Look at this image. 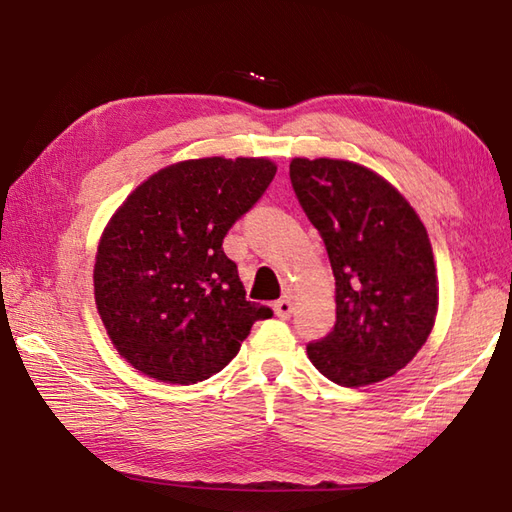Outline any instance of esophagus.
<instances>
[{"mask_svg": "<svg viewBox=\"0 0 512 512\" xmlns=\"http://www.w3.org/2000/svg\"><path fill=\"white\" fill-rule=\"evenodd\" d=\"M272 310H275V314L281 320H288L292 316V310H294L292 299H290V296H283V299H279L275 305H272Z\"/></svg>", "mask_w": 512, "mask_h": 512, "instance_id": "obj_1", "label": "esophagus"}]
</instances>
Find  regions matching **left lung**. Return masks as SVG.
<instances>
[{
	"label": "left lung",
	"instance_id": "obj_1",
	"mask_svg": "<svg viewBox=\"0 0 512 512\" xmlns=\"http://www.w3.org/2000/svg\"><path fill=\"white\" fill-rule=\"evenodd\" d=\"M290 181L336 277L334 331L307 344V355L338 386L384 382L412 362L436 323L438 277L419 213L353 161L296 157Z\"/></svg>",
	"mask_w": 512,
	"mask_h": 512
}]
</instances>
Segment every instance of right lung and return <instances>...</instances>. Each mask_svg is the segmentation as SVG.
<instances>
[{
  "mask_svg": "<svg viewBox=\"0 0 512 512\" xmlns=\"http://www.w3.org/2000/svg\"><path fill=\"white\" fill-rule=\"evenodd\" d=\"M277 163L205 157L137 185L106 224L93 266L102 325L122 358L165 384L220 373L259 318L222 240L266 192Z\"/></svg>",
  "mask_w": 512,
  "mask_h": 512,
  "instance_id": "right-lung-1",
  "label": "right lung"
}]
</instances>
